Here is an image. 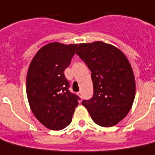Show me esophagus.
Returning <instances> with one entry per match:
<instances>
[{"label": "esophagus", "mask_w": 155, "mask_h": 155, "mask_svg": "<svg viewBox=\"0 0 155 155\" xmlns=\"http://www.w3.org/2000/svg\"><path fill=\"white\" fill-rule=\"evenodd\" d=\"M78 95L80 97H81V91H79V92L78 93Z\"/></svg>", "instance_id": "esophagus-1"}]
</instances>
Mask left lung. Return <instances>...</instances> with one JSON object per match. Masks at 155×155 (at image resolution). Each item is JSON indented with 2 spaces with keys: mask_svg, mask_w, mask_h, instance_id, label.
<instances>
[{
  "mask_svg": "<svg viewBox=\"0 0 155 155\" xmlns=\"http://www.w3.org/2000/svg\"><path fill=\"white\" fill-rule=\"evenodd\" d=\"M91 71L94 95L81 104L96 124L110 127L130 110L135 78L128 59L119 49L103 41L81 43L76 50Z\"/></svg>",
  "mask_w": 155,
  "mask_h": 155,
  "instance_id": "obj_1",
  "label": "left lung"
}]
</instances>
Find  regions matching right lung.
Returning a JSON list of instances; mask_svg holds the SVG:
<instances>
[{"label":"right lung","mask_w":155,"mask_h":155,"mask_svg":"<svg viewBox=\"0 0 155 155\" xmlns=\"http://www.w3.org/2000/svg\"><path fill=\"white\" fill-rule=\"evenodd\" d=\"M78 44L51 42L41 47L28 66L26 94L36 118L49 130H60L72 121L79 97L69 91L64 71Z\"/></svg>","instance_id":"obj_1"}]
</instances>
